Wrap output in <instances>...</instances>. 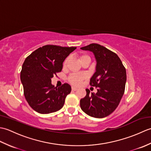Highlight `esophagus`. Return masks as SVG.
<instances>
[{
	"instance_id": "obj_1",
	"label": "esophagus",
	"mask_w": 151,
	"mask_h": 151,
	"mask_svg": "<svg viewBox=\"0 0 151 151\" xmlns=\"http://www.w3.org/2000/svg\"><path fill=\"white\" fill-rule=\"evenodd\" d=\"M71 89H72V90H73V91H76V90H77V88H75V87H73H73L71 88Z\"/></svg>"
}]
</instances>
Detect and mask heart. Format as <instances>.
<instances>
[{
  "label": "heart",
  "instance_id": "b5f03b06",
  "mask_svg": "<svg viewBox=\"0 0 151 151\" xmlns=\"http://www.w3.org/2000/svg\"><path fill=\"white\" fill-rule=\"evenodd\" d=\"M78 58H79V60L81 62H82V61H83L84 60H86V59L90 60V58H89V56L88 55V54H81V55H79ZM69 61V58H67L63 62L64 67H65L67 65ZM87 78H88V75H86V73H73V74H71V75H70L68 77V81L70 84H71L73 86H78L82 84L83 81H84V80H86Z\"/></svg>",
  "mask_w": 151,
  "mask_h": 151
}]
</instances>
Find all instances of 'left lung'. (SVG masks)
Returning <instances> with one entry per match:
<instances>
[{
  "instance_id": "obj_1",
  "label": "left lung",
  "mask_w": 151,
  "mask_h": 151,
  "mask_svg": "<svg viewBox=\"0 0 151 151\" xmlns=\"http://www.w3.org/2000/svg\"><path fill=\"white\" fill-rule=\"evenodd\" d=\"M94 54L96 71L89 84L97 88L96 93L86 89V95L81 99V108L91 117L103 118L118 106L123 97L127 81L126 69L115 52L97 43L81 48Z\"/></svg>"
}]
</instances>
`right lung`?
I'll list each match as a JSON object with an SVG mask.
<instances>
[{
  "mask_svg": "<svg viewBox=\"0 0 151 151\" xmlns=\"http://www.w3.org/2000/svg\"><path fill=\"white\" fill-rule=\"evenodd\" d=\"M76 49L47 45L25 59L21 71L24 95L28 104L38 113H53L63 107L71 87L66 83L54 87L51 78L62 71L63 61Z\"/></svg>",
  "mask_w": 151,
  "mask_h": 151,
  "instance_id": "add662e5",
  "label": "right lung"
}]
</instances>
